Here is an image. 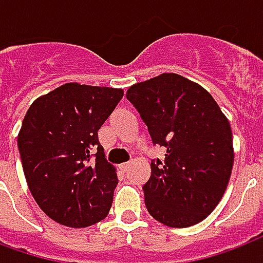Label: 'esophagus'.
Segmentation results:
<instances>
[{
    "mask_svg": "<svg viewBox=\"0 0 263 263\" xmlns=\"http://www.w3.org/2000/svg\"><path fill=\"white\" fill-rule=\"evenodd\" d=\"M119 168H120V171H122V172H123V174H124V172H127V171H129L130 164H122V165L119 166Z\"/></svg>",
    "mask_w": 263,
    "mask_h": 263,
    "instance_id": "obj_1",
    "label": "esophagus"
}]
</instances>
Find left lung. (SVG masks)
Returning a JSON list of instances; mask_svg holds the SVG:
<instances>
[{
  "mask_svg": "<svg viewBox=\"0 0 263 263\" xmlns=\"http://www.w3.org/2000/svg\"><path fill=\"white\" fill-rule=\"evenodd\" d=\"M126 98L147 124L164 161H151L145 208L168 227L200 223L221 200L234 164L229 119L202 85L174 72L134 84Z\"/></svg>",
  "mask_w": 263,
  "mask_h": 263,
  "instance_id": "left-lung-1",
  "label": "left lung"
}]
</instances>
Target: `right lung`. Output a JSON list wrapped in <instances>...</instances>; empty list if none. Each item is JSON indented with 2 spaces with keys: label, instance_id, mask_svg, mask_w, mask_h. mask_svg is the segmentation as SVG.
Returning a JSON list of instances; mask_svg holds the SVG:
<instances>
[{
  "label": "right lung",
  "instance_id": "right-lung-1",
  "mask_svg": "<svg viewBox=\"0 0 263 263\" xmlns=\"http://www.w3.org/2000/svg\"><path fill=\"white\" fill-rule=\"evenodd\" d=\"M122 98L120 88L67 82L34 99L25 115L18 134L25 179L55 223L84 229L108 216L118 174L98 130Z\"/></svg>",
  "mask_w": 263,
  "mask_h": 263
}]
</instances>
